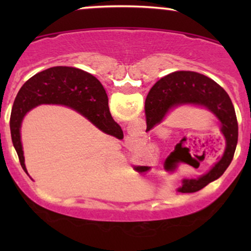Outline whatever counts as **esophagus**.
I'll use <instances>...</instances> for the list:
<instances>
[{"mask_svg": "<svg viewBox=\"0 0 251 251\" xmlns=\"http://www.w3.org/2000/svg\"><path fill=\"white\" fill-rule=\"evenodd\" d=\"M136 143V139H133V138H129L128 139V144L129 145H133V144Z\"/></svg>", "mask_w": 251, "mask_h": 251, "instance_id": "obj_1", "label": "esophagus"}]
</instances>
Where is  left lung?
I'll return each mask as SVG.
<instances>
[{
	"label": "left lung",
	"instance_id": "1",
	"mask_svg": "<svg viewBox=\"0 0 251 251\" xmlns=\"http://www.w3.org/2000/svg\"><path fill=\"white\" fill-rule=\"evenodd\" d=\"M192 104L203 106L221 122V131L225 137L226 147L222 159L198 179H184L181 193H194L218 179L232 162L238 144V120L231 98L214 80L197 72L179 71L156 82L145 100L147 129L162 122L171 108Z\"/></svg>",
	"mask_w": 251,
	"mask_h": 251
}]
</instances>
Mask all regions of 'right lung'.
<instances>
[{"label":"right lung","mask_w":251,"mask_h":251,"mask_svg":"<svg viewBox=\"0 0 251 251\" xmlns=\"http://www.w3.org/2000/svg\"><path fill=\"white\" fill-rule=\"evenodd\" d=\"M41 104L68 106L81 113L101 131L123 138L121 126L113 120L109 112L105 89L94 75L75 67L48 68L34 75L20 88L10 116L13 147L26 173L20 126L26 113Z\"/></svg>","instance_id":"obj_1"}]
</instances>
